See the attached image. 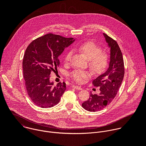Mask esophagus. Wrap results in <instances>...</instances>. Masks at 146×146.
<instances>
[{"mask_svg":"<svg viewBox=\"0 0 146 146\" xmlns=\"http://www.w3.org/2000/svg\"><path fill=\"white\" fill-rule=\"evenodd\" d=\"M73 88H74V89H76V90H82V88L80 86H73Z\"/></svg>","mask_w":146,"mask_h":146,"instance_id":"obj_1","label":"esophagus"}]
</instances>
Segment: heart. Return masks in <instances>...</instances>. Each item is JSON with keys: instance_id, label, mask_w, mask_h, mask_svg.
<instances>
[{"instance_id": "1", "label": "heart", "mask_w": 146, "mask_h": 146, "mask_svg": "<svg viewBox=\"0 0 146 146\" xmlns=\"http://www.w3.org/2000/svg\"><path fill=\"white\" fill-rule=\"evenodd\" d=\"M81 53L89 59V66L95 73L100 74L105 71L109 64V56L106 52L102 51V48L92 41H87L76 47ZM73 51H68L64 58V61L68 63L70 61ZM72 77L77 82L81 83L91 76V73L86 70L75 69L71 73Z\"/></svg>"}]
</instances>
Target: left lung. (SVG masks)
Wrapping results in <instances>:
<instances>
[{
    "instance_id": "1",
    "label": "left lung",
    "mask_w": 146,
    "mask_h": 146,
    "mask_svg": "<svg viewBox=\"0 0 146 146\" xmlns=\"http://www.w3.org/2000/svg\"><path fill=\"white\" fill-rule=\"evenodd\" d=\"M110 48V60L108 69L92 81L95 87H99V94H90L88 100L82 103V107L89 111L95 112L105 108L113 101L121 85L124 76L122 54L117 41L103 33Z\"/></svg>"
}]
</instances>
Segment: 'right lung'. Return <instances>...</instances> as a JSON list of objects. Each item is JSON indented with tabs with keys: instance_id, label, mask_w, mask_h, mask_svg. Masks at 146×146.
Here are the masks:
<instances>
[{
	"instance_id": "right-lung-1",
	"label": "right lung",
	"mask_w": 146,
	"mask_h": 146,
	"mask_svg": "<svg viewBox=\"0 0 146 146\" xmlns=\"http://www.w3.org/2000/svg\"><path fill=\"white\" fill-rule=\"evenodd\" d=\"M74 41L48 33L32 41L27 48L23 61L24 78L28 94L36 106L48 108L59 103L66 84L59 82L54 87L50 74L59 66V56Z\"/></svg>"
}]
</instances>
